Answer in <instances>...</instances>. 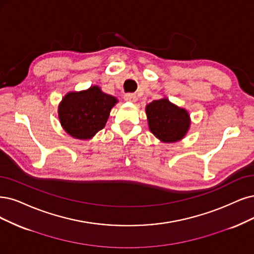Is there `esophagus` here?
I'll list each match as a JSON object with an SVG mask.
<instances>
[{
	"label": "esophagus",
	"instance_id": "esophagus-1",
	"mask_svg": "<svg viewBox=\"0 0 254 254\" xmlns=\"http://www.w3.org/2000/svg\"><path fill=\"white\" fill-rule=\"evenodd\" d=\"M124 98L126 101H128V102H136L137 101V96L135 95V94H126Z\"/></svg>",
	"mask_w": 254,
	"mask_h": 254
}]
</instances>
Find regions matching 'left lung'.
<instances>
[{
	"label": "left lung",
	"instance_id": "left-lung-1",
	"mask_svg": "<svg viewBox=\"0 0 254 254\" xmlns=\"http://www.w3.org/2000/svg\"><path fill=\"white\" fill-rule=\"evenodd\" d=\"M145 113L149 130L161 142H178L189 133L191 122L190 113L167 97L148 103Z\"/></svg>",
	"mask_w": 254,
	"mask_h": 254
}]
</instances>
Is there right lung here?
<instances>
[{
  "instance_id": "1",
  "label": "right lung",
  "mask_w": 254,
  "mask_h": 254,
  "mask_svg": "<svg viewBox=\"0 0 254 254\" xmlns=\"http://www.w3.org/2000/svg\"><path fill=\"white\" fill-rule=\"evenodd\" d=\"M118 99L98 86L65 94L59 105V119L64 132L75 139L89 140L105 127Z\"/></svg>"
}]
</instances>
